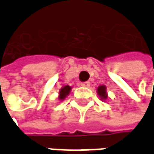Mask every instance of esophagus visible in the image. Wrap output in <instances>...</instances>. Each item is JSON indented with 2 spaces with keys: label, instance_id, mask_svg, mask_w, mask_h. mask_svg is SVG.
<instances>
[{
  "label": "esophagus",
  "instance_id": "1",
  "mask_svg": "<svg viewBox=\"0 0 154 154\" xmlns=\"http://www.w3.org/2000/svg\"><path fill=\"white\" fill-rule=\"evenodd\" d=\"M81 85L84 87H90V82H82Z\"/></svg>",
  "mask_w": 154,
  "mask_h": 154
}]
</instances>
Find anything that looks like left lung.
<instances>
[{"label":"left lung","instance_id":"left-lung-1","mask_svg":"<svg viewBox=\"0 0 154 154\" xmlns=\"http://www.w3.org/2000/svg\"><path fill=\"white\" fill-rule=\"evenodd\" d=\"M97 95H98V97H100V100H106L107 97H108V95H107L106 92V86H104V85H100L97 88Z\"/></svg>","mask_w":154,"mask_h":154}]
</instances>
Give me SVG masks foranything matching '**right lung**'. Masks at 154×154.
Segmentation results:
<instances>
[{"label": "right lung", "instance_id": "add662e5", "mask_svg": "<svg viewBox=\"0 0 154 154\" xmlns=\"http://www.w3.org/2000/svg\"><path fill=\"white\" fill-rule=\"evenodd\" d=\"M71 90H72V87L68 86V85H65L62 87L59 91V96H58V99L60 100H65V98L70 94Z\"/></svg>", "mask_w": 154, "mask_h": 154}]
</instances>
